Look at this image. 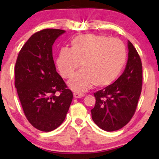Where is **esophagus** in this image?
Here are the masks:
<instances>
[{
  "label": "esophagus",
  "instance_id": "34e87169",
  "mask_svg": "<svg viewBox=\"0 0 159 159\" xmlns=\"http://www.w3.org/2000/svg\"><path fill=\"white\" fill-rule=\"evenodd\" d=\"M73 96L75 98H81L84 96V94L82 93H78V92H75L73 93Z\"/></svg>",
  "mask_w": 159,
  "mask_h": 159
}]
</instances>
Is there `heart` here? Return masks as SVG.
<instances>
[{"label": "heart", "instance_id": "obj_1", "mask_svg": "<svg viewBox=\"0 0 159 159\" xmlns=\"http://www.w3.org/2000/svg\"><path fill=\"white\" fill-rule=\"evenodd\" d=\"M126 62V49L121 41L105 35L85 34L71 42V48L61 49L57 59L58 70L64 78L72 76L69 85L78 92L92 85L111 84L123 71Z\"/></svg>", "mask_w": 159, "mask_h": 159}]
</instances>
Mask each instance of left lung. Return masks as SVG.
Listing matches in <instances>:
<instances>
[{"mask_svg": "<svg viewBox=\"0 0 159 159\" xmlns=\"http://www.w3.org/2000/svg\"><path fill=\"white\" fill-rule=\"evenodd\" d=\"M129 58L123 73L112 84L94 93L96 104L92 119L107 132L119 130L135 113L142 90V63L138 52L128 42Z\"/></svg>", "mask_w": 159, "mask_h": 159, "instance_id": "obj_1", "label": "left lung"}]
</instances>
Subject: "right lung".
<instances>
[{"label":"right lung","instance_id":"obj_1","mask_svg":"<svg viewBox=\"0 0 159 159\" xmlns=\"http://www.w3.org/2000/svg\"><path fill=\"white\" fill-rule=\"evenodd\" d=\"M65 30L47 28L29 38L15 65V87L25 116L34 127L51 132L64 121L72 91L57 72L52 45Z\"/></svg>","mask_w":159,"mask_h":159}]
</instances>
